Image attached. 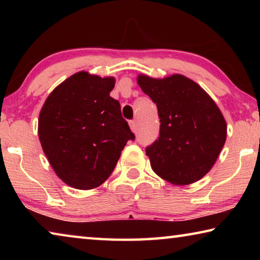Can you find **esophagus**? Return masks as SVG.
<instances>
[{
    "label": "esophagus",
    "mask_w": 260,
    "mask_h": 260,
    "mask_svg": "<svg viewBox=\"0 0 260 260\" xmlns=\"http://www.w3.org/2000/svg\"><path fill=\"white\" fill-rule=\"evenodd\" d=\"M129 126H131V129L136 133V131H138V125H136V121L135 120H131L129 121Z\"/></svg>",
    "instance_id": "obj_1"
}]
</instances>
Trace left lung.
I'll return each instance as SVG.
<instances>
[{
  "label": "left lung",
  "mask_w": 260,
  "mask_h": 260,
  "mask_svg": "<svg viewBox=\"0 0 260 260\" xmlns=\"http://www.w3.org/2000/svg\"><path fill=\"white\" fill-rule=\"evenodd\" d=\"M157 105L159 136L146 148L157 175L178 186L196 182L209 172L225 144L226 121L213 100L190 79L138 78Z\"/></svg>",
  "instance_id": "1"
}]
</instances>
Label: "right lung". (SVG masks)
<instances>
[{
  "mask_svg": "<svg viewBox=\"0 0 260 260\" xmlns=\"http://www.w3.org/2000/svg\"><path fill=\"white\" fill-rule=\"evenodd\" d=\"M113 78L78 72L48 96L39 116V139L56 174L69 186L93 189L116 167L135 135L110 96Z\"/></svg>",
  "mask_w": 260,
  "mask_h": 260,
  "instance_id": "right-lung-1",
  "label": "right lung"
}]
</instances>
